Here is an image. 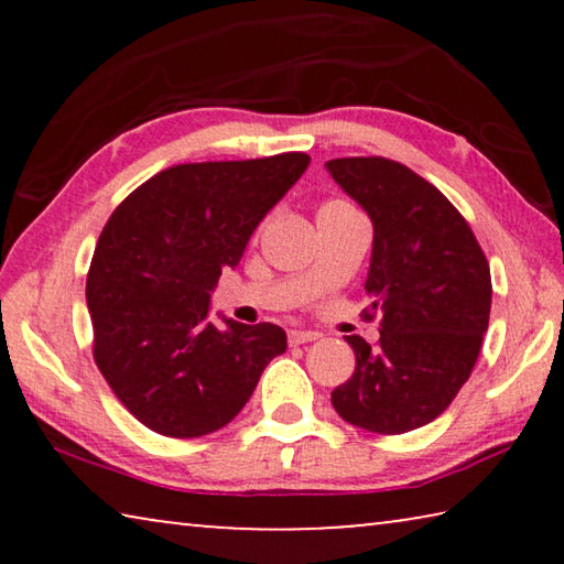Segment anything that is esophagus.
<instances>
[{
    "instance_id": "34e87169",
    "label": "esophagus",
    "mask_w": 564,
    "mask_h": 564,
    "mask_svg": "<svg viewBox=\"0 0 564 564\" xmlns=\"http://www.w3.org/2000/svg\"><path fill=\"white\" fill-rule=\"evenodd\" d=\"M318 338H321V333H316V330H289L291 346H301V343H311Z\"/></svg>"
}]
</instances>
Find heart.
Here are the masks:
<instances>
[{"instance_id": "b5f03b06", "label": "heart", "mask_w": 564, "mask_h": 564, "mask_svg": "<svg viewBox=\"0 0 564 564\" xmlns=\"http://www.w3.org/2000/svg\"><path fill=\"white\" fill-rule=\"evenodd\" d=\"M333 206H346V204H328V206H323V208H333Z\"/></svg>"}]
</instances>
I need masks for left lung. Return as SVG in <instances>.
<instances>
[{
  "label": "left lung",
  "mask_w": 564,
  "mask_h": 564,
  "mask_svg": "<svg viewBox=\"0 0 564 564\" xmlns=\"http://www.w3.org/2000/svg\"><path fill=\"white\" fill-rule=\"evenodd\" d=\"M373 221L366 279L380 343L348 336L356 370L330 393L346 423L380 435L423 427L470 378L488 330L490 265L460 212L415 171L383 156L326 161Z\"/></svg>",
  "instance_id": "8db88e82"
}]
</instances>
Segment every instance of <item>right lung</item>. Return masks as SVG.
<instances>
[{
    "instance_id": "1",
    "label": "right lung",
    "mask_w": 564,
    "mask_h": 564,
    "mask_svg": "<svg viewBox=\"0 0 564 564\" xmlns=\"http://www.w3.org/2000/svg\"><path fill=\"white\" fill-rule=\"evenodd\" d=\"M301 151L159 171L99 236L87 275L94 360L149 431L202 437L241 413L285 352L273 323L208 321L221 269H236L263 216L308 169Z\"/></svg>"
}]
</instances>
